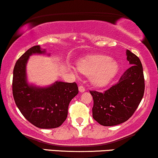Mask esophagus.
Returning a JSON list of instances; mask_svg holds the SVG:
<instances>
[{
  "instance_id": "1",
  "label": "esophagus",
  "mask_w": 158,
  "mask_h": 158,
  "mask_svg": "<svg viewBox=\"0 0 158 158\" xmlns=\"http://www.w3.org/2000/svg\"><path fill=\"white\" fill-rule=\"evenodd\" d=\"M79 91L82 93V92H84L85 90V88L84 86H82V85H79Z\"/></svg>"
}]
</instances>
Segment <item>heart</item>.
<instances>
[{
	"label": "heart",
	"mask_w": 158,
	"mask_h": 158,
	"mask_svg": "<svg viewBox=\"0 0 158 158\" xmlns=\"http://www.w3.org/2000/svg\"><path fill=\"white\" fill-rule=\"evenodd\" d=\"M81 73L90 76V80L97 87L106 86L113 79L118 71L115 61L107 56H92L81 61L78 64Z\"/></svg>",
	"instance_id": "1"
}]
</instances>
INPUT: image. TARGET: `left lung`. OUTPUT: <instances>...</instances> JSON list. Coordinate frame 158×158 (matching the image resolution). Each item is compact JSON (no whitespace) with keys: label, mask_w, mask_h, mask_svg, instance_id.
Instances as JSON below:
<instances>
[{"label":"left lung","mask_w":158,"mask_h":158,"mask_svg":"<svg viewBox=\"0 0 158 158\" xmlns=\"http://www.w3.org/2000/svg\"><path fill=\"white\" fill-rule=\"evenodd\" d=\"M126 56L131 66L117 84L102 93L90 90L94 99L93 118L102 126H113L126 122L143 99L145 81L141 61L128 50Z\"/></svg>","instance_id":"1"}]
</instances>
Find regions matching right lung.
Masks as SVG:
<instances>
[{
    "mask_svg": "<svg viewBox=\"0 0 158 158\" xmlns=\"http://www.w3.org/2000/svg\"><path fill=\"white\" fill-rule=\"evenodd\" d=\"M39 45L27 50L16 61L13 70L12 94L23 117L40 128L59 127L68 117L70 102L79 93L76 82L56 81L46 88L29 85L26 66L32 54H44Z\"/></svg>",
    "mask_w": 158,
    "mask_h": 158,
    "instance_id": "right-lung-1",
    "label": "right lung"
}]
</instances>
